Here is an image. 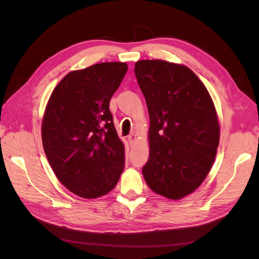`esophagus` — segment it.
Wrapping results in <instances>:
<instances>
[{
  "label": "esophagus",
  "mask_w": 259,
  "mask_h": 259,
  "mask_svg": "<svg viewBox=\"0 0 259 259\" xmlns=\"http://www.w3.org/2000/svg\"><path fill=\"white\" fill-rule=\"evenodd\" d=\"M128 140H129L130 144H135V142L137 141V135L131 134L130 136H128Z\"/></svg>",
  "instance_id": "obj_1"
}]
</instances>
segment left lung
I'll list each match as a JSON object with an SVG mask.
<instances>
[{
    "instance_id": "8db88e82",
    "label": "left lung",
    "mask_w": 259,
    "mask_h": 259,
    "mask_svg": "<svg viewBox=\"0 0 259 259\" xmlns=\"http://www.w3.org/2000/svg\"><path fill=\"white\" fill-rule=\"evenodd\" d=\"M135 73L150 118L142 175L153 192L179 200L212 167L221 136L216 108L205 84L184 64L139 60Z\"/></svg>"
}]
</instances>
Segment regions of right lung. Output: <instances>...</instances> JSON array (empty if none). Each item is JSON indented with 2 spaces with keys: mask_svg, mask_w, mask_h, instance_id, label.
Here are the masks:
<instances>
[{
  "mask_svg": "<svg viewBox=\"0 0 259 259\" xmlns=\"http://www.w3.org/2000/svg\"><path fill=\"white\" fill-rule=\"evenodd\" d=\"M126 70L124 62H102L71 71L54 88L43 114L48 161L60 183L85 199L107 195L123 171L124 145L109 103Z\"/></svg>",
  "mask_w": 259,
  "mask_h": 259,
  "instance_id": "add662e5",
  "label": "right lung"
}]
</instances>
